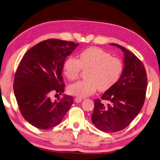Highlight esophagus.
Wrapping results in <instances>:
<instances>
[{
  "mask_svg": "<svg viewBox=\"0 0 160 160\" xmlns=\"http://www.w3.org/2000/svg\"><path fill=\"white\" fill-rule=\"evenodd\" d=\"M75 100L77 103H79L81 102V101H82V98H79V97H76V98H75Z\"/></svg>",
  "mask_w": 160,
  "mask_h": 160,
  "instance_id": "obj_1",
  "label": "esophagus"
}]
</instances>
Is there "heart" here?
I'll list each match as a JSON object with an SVG mask.
<instances>
[{
	"mask_svg": "<svg viewBox=\"0 0 160 160\" xmlns=\"http://www.w3.org/2000/svg\"><path fill=\"white\" fill-rule=\"evenodd\" d=\"M81 69H88L85 77L68 88L72 95L84 98L94 93L97 89L101 92L110 89L119 81L122 75L123 65L118 58L103 49L92 47L82 51L79 60L69 57L64 64V73L69 80H76Z\"/></svg>",
	"mask_w": 160,
	"mask_h": 160,
	"instance_id": "1",
	"label": "heart"
}]
</instances>
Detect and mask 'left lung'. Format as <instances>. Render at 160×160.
<instances>
[{"mask_svg":"<svg viewBox=\"0 0 160 160\" xmlns=\"http://www.w3.org/2000/svg\"><path fill=\"white\" fill-rule=\"evenodd\" d=\"M124 53V67L119 81L96 99L92 122L98 130L115 132L123 130L141 111L145 102L147 77L145 67L134 54L123 46L111 43Z\"/></svg>","mask_w":160,"mask_h":160,"instance_id":"8db88e82","label":"left lung"}]
</instances>
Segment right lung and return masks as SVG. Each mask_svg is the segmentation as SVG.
<instances>
[{
  "mask_svg": "<svg viewBox=\"0 0 160 160\" xmlns=\"http://www.w3.org/2000/svg\"><path fill=\"white\" fill-rule=\"evenodd\" d=\"M79 44L53 38L41 41L24 54L18 66L13 82L15 98L24 118L38 129L59 124L73 103L71 96L52 100L51 95L64 93V62Z\"/></svg>",
  "mask_w": 160,
  "mask_h": 160,
  "instance_id": "1",
  "label": "right lung"
}]
</instances>
